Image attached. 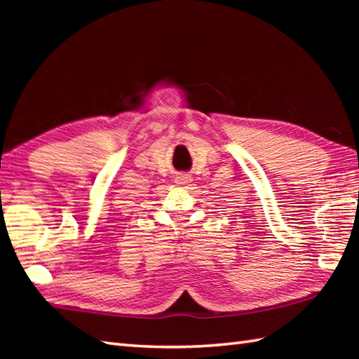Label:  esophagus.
<instances>
[{"instance_id":"obj_1","label":"esophagus","mask_w":359,"mask_h":359,"mask_svg":"<svg viewBox=\"0 0 359 359\" xmlns=\"http://www.w3.org/2000/svg\"><path fill=\"white\" fill-rule=\"evenodd\" d=\"M189 182H191V179H189V175H185V174L177 175V177H175V184L180 185V187H185V185H188Z\"/></svg>"}]
</instances>
